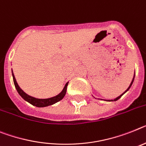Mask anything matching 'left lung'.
I'll return each instance as SVG.
<instances>
[{"label":"left lung","instance_id":"left-lung-1","mask_svg":"<svg viewBox=\"0 0 146 146\" xmlns=\"http://www.w3.org/2000/svg\"><path fill=\"white\" fill-rule=\"evenodd\" d=\"M133 79H134V76H133V79H132V82H131V84H130V86H129V87H128V89H127V90H125V92H124V93H123V94H122V95H120V96H118V97H117V98H116V99H115V100H108V101H109V102H112V101H117V100H119V98H120V97H121V96H122V95H123V94H125V92H126V91H128V90H129V88H131V85H132V84H133Z\"/></svg>","mask_w":146,"mask_h":146}]
</instances>
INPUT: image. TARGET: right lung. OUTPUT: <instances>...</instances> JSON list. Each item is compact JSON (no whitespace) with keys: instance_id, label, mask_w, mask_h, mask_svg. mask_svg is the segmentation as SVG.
Wrapping results in <instances>:
<instances>
[{"instance_id":"add662e5","label":"right lung","mask_w":146,"mask_h":146,"mask_svg":"<svg viewBox=\"0 0 146 146\" xmlns=\"http://www.w3.org/2000/svg\"><path fill=\"white\" fill-rule=\"evenodd\" d=\"M13 81H14V84L15 88H16L17 91L19 94L21 96L24 100H26L27 102H28L29 103H30L31 105H34V106H36V107H46V106H48V105H53V104L59 102L60 100H62L64 98V96H65L66 92H67V87L68 82L65 84V86L63 90H62L61 93H60L58 95L54 96V97L49 98V99H36V98H34L33 96H30L29 95H27V94H25L23 90L20 88V87L18 86V83L16 82V79L15 78V76L13 74Z\"/></svg>"}]
</instances>
